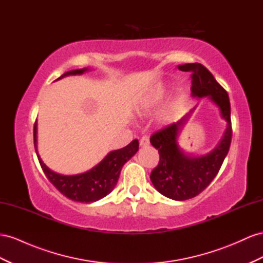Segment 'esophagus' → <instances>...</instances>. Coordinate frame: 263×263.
Wrapping results in <instances>:
<instances>
[{"mask_svg": "<svg viewBox=\"0 0 263 263\" xmlns=\"http://www.w3.org/2000/svg\"><path fill=\"white\" fill-rule=\"evenodd\" d=\"M139 144H140V146H148L149 145V138H148V136H143V137H141Z\"/></svg>", "mask_w": 263, "mask_h": 263, "instance_id": "1", "label": "esophagus"}]
</instances>
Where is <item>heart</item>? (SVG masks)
Returning a JSON list of instances; mask_svg holds the SVG:
<instances>
[{
  "instance_id": "heart-1",
  "label": "heart",
  "mask_w": 263,
  "mask_h": 263,
  "mask_svg": "<svg viewBox=\"0 0 263 263\" xmlns=\"http://www.w3.org/2000/svg\"><path fill=\"white\" fill-rule=\"evenodd\" d=\"M166 94V87L164 85H158V86H155L152 90H149L148 93H146L143 98L140 99V107L143 109H151L155 106H157L160 101L162 99V97L165 96ZM177 109V106L172 105L169 106L168 108H166L162 112L161 118L164 120H169L172 118V116L174 115V112Z\"/></svg>"
}]
</instances>
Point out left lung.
<instances>
[{
  "label": "left lung",
  "instance_id": "left-lung-1",
  "mask_svg": "<svg viewBox=\"0 0 263 263\" xmlns=\"http://www.w3.org/2000/svg\"><path fill=\"white\" fill-rule=\"evenodd\" d=\"M178 68L182 72L193 73L191 95L199 98L208 96L218 106L221 117L227 122V129L218 146L200 157L186 155L177 143L181 127L193 110L179 122L166 126L152 135L151 143L158 149L159 164L152 172L151 180L161 195L182 201L199 195L214 180L229 152L232 127L228 93L216 81L214 75L199 63L184 64Z\"/></svg>",
  "mask_w": 263,
  "mask_h": 263
}]
</instances>
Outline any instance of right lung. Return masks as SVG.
Segmentation results:
<instances>
[{"instance_id": "1", "label": "right lung", "mask_w": 263, "mask_h": 263, "mask_svg": "<svg viewBox=\"0 0 263 263\" xmlns=\"http://www.w3.org/2000/svg\"><path fill=\"white\" fill-rule=\"evenodd\" d=\"M88 68L73 69L64 73L60 79L68 75L83 74ZM58 79V80H60ZM36 122L34 124V147L36 152L40 165L43 169L47 179L53 183L61 194L77 202H94L107 196L115 188L118 181L120 170L127 160H129L138 151V140L135 139L126 147L118 151L110 152L97 166L89 172L75 176H64L53 172L46 167L42 161L37 153V127Z\"/></svg>"}]
</instances>
